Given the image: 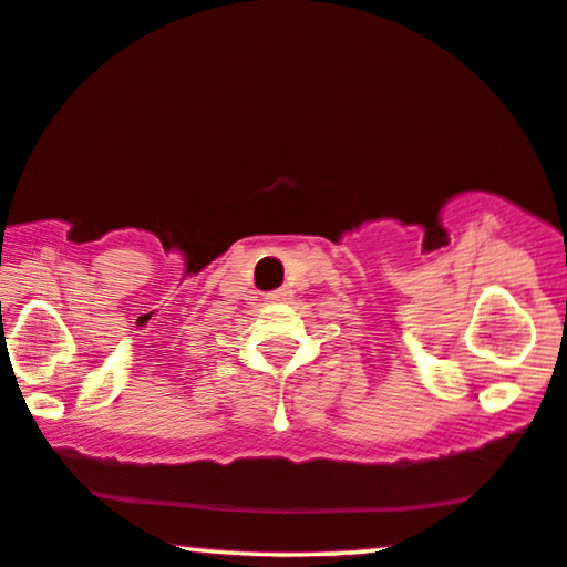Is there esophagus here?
Segmentation results:
<instances>
[{
    "instance_id": "1",
    "label": "esophagus",
    "mask_w": 567,
    "mask_h": 567,
    "mask_svg": "<svg viewBox=\"0 0 567 567\" xmlns=\"http://www.w3.org/2000/svg\"><path fill=\"white\" fill-rule=\"evenodd\" d=\"M289 297H291L289 289H278V291H270L266 299H270V301H284V299H289Z\"/></svg>"
}]
</instances>
